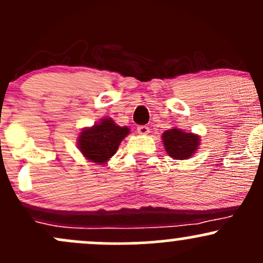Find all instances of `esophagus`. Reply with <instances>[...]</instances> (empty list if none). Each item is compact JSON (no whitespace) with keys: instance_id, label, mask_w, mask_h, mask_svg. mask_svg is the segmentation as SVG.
<instances>
[{"instance_id":"1","label":"esophagus","mask_w":263,"mask_h":263,"mask_svg":"<svg viewBox=\"0 0 263 263\" xmlns=\"http://www.w3.org/2000/svg\"><path fill=\"white\" fill-rule=\"evenodd\" d=\"M137 132H139L140 135H143V136H145V135H147L148 132H150V128H148V126H145V124H143V126L137 127Z\"/></svg>"}]
</instances>
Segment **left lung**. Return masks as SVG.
Returning a JSON list of instances; mask_svg holds the SVG:
<instances>
[{
    "label": "left lung",
    "instance_id": "left-lung-1",
    "mask_svg": "<svg viewBox=\"0 0 263 263\" xmlns=\"http://www.w3.org/2000/svg\"><path fill=\"white\" fill-rule=\"evenodd\" d=\"M162 141L168 156L175 160L187 159L197 151L199 146V136L192 132H182L178 128L165 131Z\"/></svg>",
    "mask_w": 263,
    "mask_h": 263
}]
</instances>
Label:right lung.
Wrapping results in <instances>:
<instances>
[{"label":"right lung","instance_id":"1","mask_svg":"<svg viewBox=\"0 0 263 263\" xmlns=\"http://www.w3.org/2000/svg\"><path fill=\"white\" fill-rule=\"evenodd\" d=\"M128 134L127 127H120L110 118H104L98 124L81 132L79 150L90 161L104 164L116 154L121 141Z\"/></svg>","mask_w":263,"mask_h":263}]
</instances>
